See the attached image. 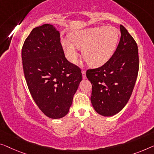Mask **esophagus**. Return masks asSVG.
Wrapping results in <instances>:
<instances>
[{
    "label": "esophagus",
    "mask_w": 154,
    "mask_h": 154,
    "mask_svg": "<svg viewBox=\"0 0 154 154\" xmlns=\"http://www.w3.org/2000/svg\"><path fill=\"white\" fill-rule=\"evenodd\" d=\"M82 77H83V79H86V70H82Z\"/></svg>",
    "instance_id": "1"
}]
</instances>
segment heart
<instances>
[{
    "instance_id": "b5f03b06",
    "label": "heart",
    "mask_w": 154,
    "mask_h": 154,
    "mask_svg": "<svg viewBox=\"0 0 154 154\" xmlns=\"http://www.w3.org/2000/svg\"><path fill=\"white\" fill-rule=\"evenodd\" d=\"M70 39L63 38L61 42L68 60L73 63L77 61V47L82 49V56L88 65L97 68L104 65L113 55L120 39V32L112 26L91 27L72 33Z\"/></svg>"
}]
</instances>
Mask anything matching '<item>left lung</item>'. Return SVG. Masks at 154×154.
Returning <instances> with one entry per match:
<instances>
[{
    "instance_id": "left-lung-1",
    "label": "left lung",
    "mask_w": 154,
    "mask_h": 154,
    "mask_svg": "<svg viewBox=\"0 0 154 154\" xmlns=\"http://www.w3.org/2000/svg\"><path fill=\"white\" fill-rule=\"evenodd\" d=\"M120 27V40L111 58L101 67L86 71L92 84V105L103 116H113L125 106L138 74L137 43L125 27Z\"/></svg>"
}]
</instances>
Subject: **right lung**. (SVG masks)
<instances>
[{
	"instance_id": "1",
	"label": "right lung",
	"mask_w": 154,
	"mask_h": 154,
	"mask_svg": "<svg viewBox=\"0 0 154 154\" xmlns=\"http://www.w3.org/2000/svg\"><path fill=\"white\" fill-rule=\"evenodd\" d=\"M23 68L36 104L48 118L68 114L82 80L81 69L65 57L60 33L52 25L34 28L22 48Z\"/></svg>"
}]
</instances>
